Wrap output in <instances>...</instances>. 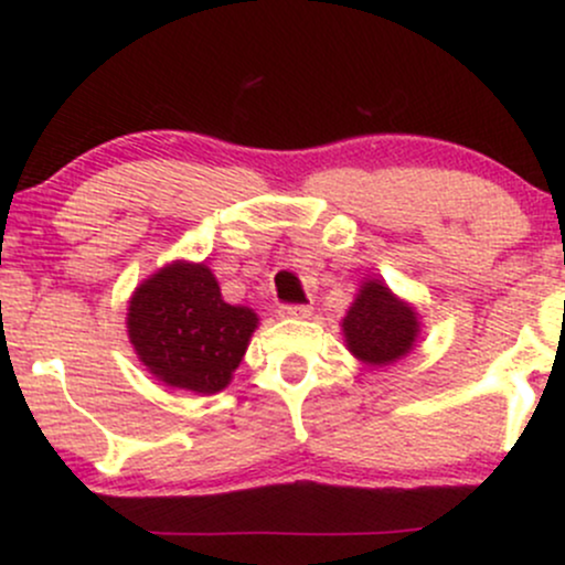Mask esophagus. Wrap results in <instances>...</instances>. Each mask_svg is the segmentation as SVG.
I'll use <instances>...</instances> for the list:
<instances>
[{"label":"esophagus","instance_id":"34e87169","mask_svg":"<svg viewBox=\"0 0 565 565\" xmlns=\"http://www.w3.org/2000/svg\"><path fill=\"white\" fill-rule=\"evenodd\" d=\"M278 313H281L284 319H308V316L313 313V308H310V305H281Z\"/></svg>","mask_w":565,"mask_h":565}]
</instances>
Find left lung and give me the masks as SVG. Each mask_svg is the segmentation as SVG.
Returning <instances> with one entry per match:
<instances>
[{"label": "left lung", "instance_id": "left-lung-1", "mask_svg": "<svg viewBox=\"0 0 565 565\" xmlns=\"http://www.w3.org/2000/svg\"><path fill=\"white\" fill-rule=\"evenodd\" d=\"M342 334L350 353L366 366H391L417 342V310L398 300L380 278H369L342 319Z\"/></svg>", "mask_w": 565, "mask_h": 565}]
</instances>
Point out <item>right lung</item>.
Wrapping results in <instances>:
<instances>
[{"label": "right lung", "instance_id": "add662e5", "mask_svg": "<svg viewBox=\"0 0 565 565\" xmlns=\"http://www.w3.org/2000/svg\"><path fill=\"white\" fill-rule=\"evenodd\" d=\"M255 310L228 305L204 263L174 260L129 297L127 332L142 366L170 387L220 393L242 364Z\"/></svg>", "mask_w": 565, "mask_h": 565}]
</instances>
